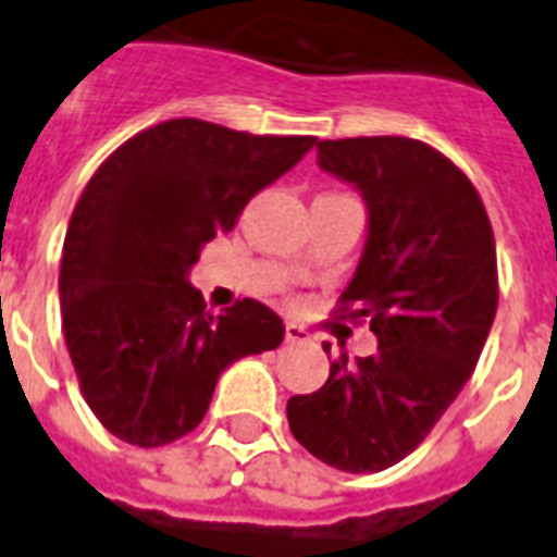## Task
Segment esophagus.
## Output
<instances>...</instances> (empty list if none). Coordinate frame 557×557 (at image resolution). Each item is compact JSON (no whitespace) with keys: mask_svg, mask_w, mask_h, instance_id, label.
I'll return each instance as SVG.
<instances>
[{"mask_svg":"<svg viewBox=\"0 0 557 557\" xmlns=\"http://www.w3.org/2000/svg\"><path fill=\"white\" fill-rule=\"evenodd\" d=\"M286 341L288 344H304V341H309V332L300 323H286Z\"/></svg>","mask_w":557,"mask_h":557,"instance_id":"obj_1","label":"esophagus"}]
</instances>
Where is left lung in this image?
<instances>
[{
	"mask_svg": "<svg viewBox=\"0 0 557 557\" xmlns=\"http://www.w3.org/2000/svg\"><path fill=\"white\" fill-rule=\"evenodd\" d=\"M318 164L367 201L364 253L341 312L370 318L379 349L356 361L341 352L286 416L312 457L372 474L405 459L471 379L497 312V251L480 193L428 144L318 141Z\"/></svg>",
	"mask_w": 557,
	"mask_h": 557,
	"instance_id": "left-lung-1",
	"label": "left lung"
}]
</instances>
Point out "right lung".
I'll return each mask as SVG.
<instances>
[{
  "mask_svg": "<svg viewBox=\"0 0 557 557\" xmlns=\"http://www.w3.org/2000/svg\"><path fill=\"white\" fill-rule=\"evenodd\" d=\"M312 144L176 117L121 144L89 178L65 231L60 306L83 398L117 440H182L225 367L283 344L269 306L245 297L210 314L187 274Z\"/></svg>",
  "mask_w": 557,
  "mask_h": 557,
  "instance_id": "add662e5",
  "label": "right lung"
}]
</instances>
